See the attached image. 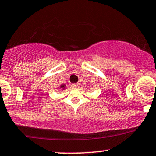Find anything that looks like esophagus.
Wrapping results in <instances>:
<instances>
[{"mask_svg":"<svg viewBox=\"0 0 156 156\" xmlns=\"http://www.w3.org/2000/svg\"><path fill=\"white\" fill-rule=\"evenodd\" d=\"M79 85H80L79 83H73L71 86H72V87H73V88H77V87H79Z\"/></svg>","mask_w":156,"mask_h":156,"instance_id":"obj_1","label":"esophagus"}]
</instances>
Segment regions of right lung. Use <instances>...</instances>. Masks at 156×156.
<instances>
[{
  "label": "right lung",
  "mask_w": 156,
  "mask_h": 156,
  "mask_svg": "<svg viewBox=\"0 0 156 156\" xmlns=\"http://www.w3.org/2000/svg\"><path fill=\"white\" fill-rule=\"evenodd\" d=\"M65 87H66V85H65V84H62V85H60V87L61 88V89L64 90V89H65Z\"/></svg>",
  "instance_id": "right-lung-1"
}]
</instances>
